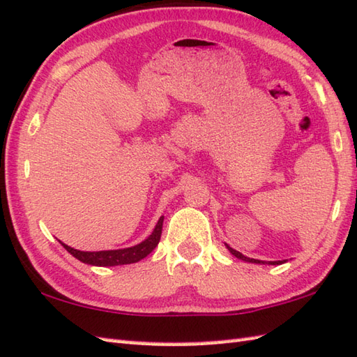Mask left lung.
Masks as SVG:
<instances>
[{
  "label": "left lung",
  "instance_id": "1",
  "mask_svg": "<svg viewBox=\"0 0 357 357\" xmlns=\"http://www.w3.org/2000/svg\"><path fill=\"white\" fill-rule=\"evenodd\" d=\"M226 248L229 250L231 255H234L237 259H242V261H245V262H251V264H265V261H257V259H251V257L243 256L242 252H238V251H236L234 248H231L229 245H226ZM282 262H286V261H271V262H268V264H270V265H280V264H282Z\"/></svg>",
  "mask_w": 357,
  "mask_h": 357
}]
</instances>
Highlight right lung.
Returning a JSON list of instances; mask_svg holds the SVG:
<instances>
[{"label": "right lung", "instance_id": "right-lung-1", "mask_svg": "<svg viewBox=\"0 0 357 357\" xmlns=\"http://www.w3.org/2000/svg\"><path fill=\"white\" fill-rule=\"evenodd\" d=\"M162 223H164V217L159 218L156 228L151 232V236L145 238L144 242L139 245H134L131 248L123 250H107V251H79L71 248V246L62 243L71 256H75L77 261L89 265H96V267H114V265H126L139 262L142 259L146 257L150 252L156 248L160 234H162Z\"/></svg>", "mask_w": 357, "mask_h": 357}]
</instances>
